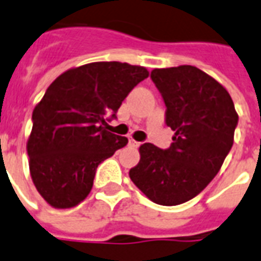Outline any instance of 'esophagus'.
<instances>
[{
	"mask_svg": "<svg viewBox=\"0 0 261 261\" xmlns=\"http://www.w3.org/2000/svg\"><path fill=\"white\" fill-rule=\"evenodd\" d=\"M129 145H130V147H133V148H137V147L140 145V143L136 140H133V139H129Z\"/></svg>",
	"mask_w": 261,
	"mask_h": 261,
	"instance_id": "obj_1",
	"label": "esophagus"
}]
</instances>
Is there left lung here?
<instances>
[{
  "mask_svg": "<svg viewBox=\"0 0 261 261\" xmlns=\"http://www.w3.org/2000/svg\"><path fill=\"white\" fill-rule=\"evenodd\" d=\"M151 79L174 136L166 149L140 145V162L129 177L153 203L177 205L199 195L221 170L238 116L225 87L196 66L153 69Z\"/></svg>",
  "mask_w": 261,
  "mask_h": 261,
  "instance_id": "obj_1",
  "label": "left lung"
}]
</instances>
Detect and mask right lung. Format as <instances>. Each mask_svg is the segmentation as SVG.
<instances>
[{"label": "right lung", "mask_w": 261, "mask_h": 261, "mask_svg": "<svg viewBox=\"0 0 261 261\" xmlns=\"http://www.w3.org/2000/svg\"><path fill=\"white\" fill-rule=\"evenodd\" d=\"M148 77L143 66L91 62L58 76L32 112L30 173L54 208H70L92 189L99 163L128 144L106 130L130 91Z\"/></svg>", "instance_id": "obj_1"}]
</instances>
